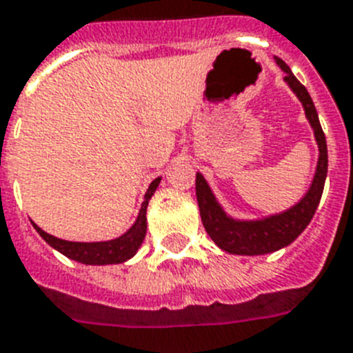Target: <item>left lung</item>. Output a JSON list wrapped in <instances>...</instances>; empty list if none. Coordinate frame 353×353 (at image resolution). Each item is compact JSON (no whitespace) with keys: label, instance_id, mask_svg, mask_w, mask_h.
<instances>
[{"label":"left lung","instance_id":"8db88e82","mask_svg":"<svg viewBox=\"0 0 353 353\" xmlns=\"http://www.w3.org/2000/svg\"><path fill=\"white\" fill-rule=\"evenodd\" d=\"M276 63L285 72V83L290 87L292 92L296 94L305 108V116L314 130V137H316L317 148H319V157H317L314 179H312L305 196L290 208H286L279 214L261 217V219H236L230 214H226L201 172H197L196 196L206 234L221 250L228 252V254H237V256L272 254V252L281 250L296 241L316 214L321 196H323V188H325L326 172H328L326 137L321 128L319 116H317L310 94L297 81V77L292 74L290 67L283 59L276 57Z\"/></svg>","mask_w":353,"mask_h":353}]
</instances>
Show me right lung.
<instances>
[{
	"label": "right lung",
	"mask_w": 353,
	"mask_h": 353,
	"mask_svg": "<svg viewBox=\"0 0 353 353\" xmlns=\"http://www.w3.org/2000/svg\"><path fill=\"white\" fill-rule=\"evenodd\" d=\"M161 183V177H156L148 186L147 194H145V201L141 203L139 214H137L136 223L128 228L123 236L110 239V241H96V243H77V241H65L59 237H54L41 230L36 223H32L36 232L48 243V245L56 248L59 254L67 256L68 259H74L83 265H117V263H125L130 257L136 256L139 250L143 239L147 236V206L150 197Z\"/></svg>",
	"instance_id": "obj_1"
}]
</instances>
